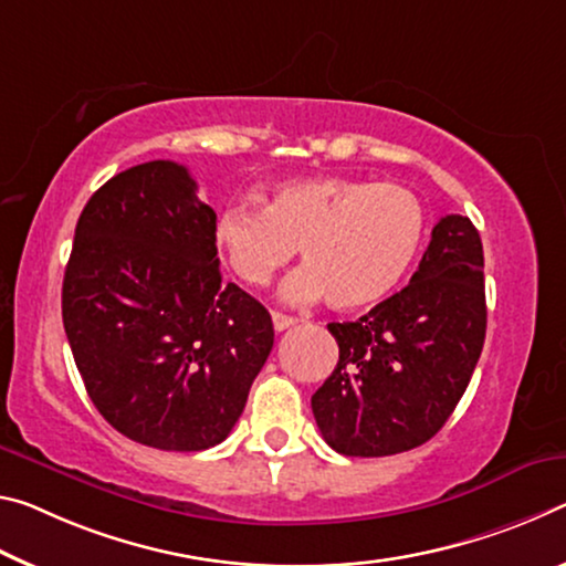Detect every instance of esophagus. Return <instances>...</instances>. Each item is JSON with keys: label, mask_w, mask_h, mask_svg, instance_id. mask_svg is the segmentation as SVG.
<instances>
[{"label": "esophagus", "mask_w": 566, "mask_h": 566, "mask_svg": "<svg viewBox=\"0 0 566 566\" xmlns=\"http://www.w3.org/2000/svg\"><path fill=\"white\" fill-rule=\"evenodd\" d=\"M272 322H274L276 332H284V329H290L294 325V317L282 315V312H272Z\"/></svg>", "instance_id": "34e87169"}]
</instances>
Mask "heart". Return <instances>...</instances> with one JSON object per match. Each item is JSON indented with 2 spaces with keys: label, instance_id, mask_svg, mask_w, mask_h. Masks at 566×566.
Returning <instances> with one entry per match:
<instances>
[{
  "label": "heart",
  "instance_id": "heart-1",
  "mask_svg": "<svg viewBox=\"0 0 566 566\" xmlns=\"http://www.w3.org/2000/svg\"><path fill=\"white\" fill-rule=\"evenodd\" d=\"M428 213L416 191L370 178L312 176L269 188L264 209L231 203L213 237L249 286H266L300 247V269L282 297L363 310L396 290L426 239Z\"/></svg>",
  "mask_w": 566,
  "mask_h": 566
}]
</instances>
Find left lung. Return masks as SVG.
<instances>
[{
	"instance_id": "left-lung-1",
	"label": "left lung",
	"mask_w": 566,
	"mask_h": 566,
	"mask_svg": "<svg viewBox=\"0 0 566 566\" xmlns=\"http://www.w3.org/2000/svg\"><path fill=\"white\" fill-rule=\"evenodd\" d=\"M339 360L312 396L337 453L378 459L430 441L469 388L483 337V247L469 217H443L410 284L357 322H329Z\"/></svg>"
}]
</instances>
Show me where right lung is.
<instances>
[{
    "label": "right lung",
    "instance_id": "right-lung-1",
    "mask_svg": "<svg viewBox=\"0 0 566 566\" xmlns=\"http://www.w3.org/2000/svg\"><path fill=\"white\" fill-rule=\"evenodd\" d=\"M213 227L186 166H133L90 196L62 282L90 400L160 451L221 443L274 345L269 312L221 282Z\"/></svg>",
    "mask_w": 566,
    "mask_h": 566
}]
</instances>
